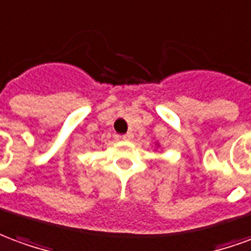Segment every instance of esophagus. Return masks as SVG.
Listing matches in <instances>:
<instances>
[{
    "label": "esophagus",
    "instance_id": "34e87169",
    "mask_svg": "<svg viewBox=\"0 0 251 251\" xmlns=\"http://www.w3.org/2000/svg\"><path fill=\"white\" fill-rule=\"evenodd\" d=\"M132 138H133V133H131V132L126 133V135H123V136H122V139H123V140H131Z\"/></svg>",
    "mask_w": 251,
    "mask_h": 251
}]
</instances>
